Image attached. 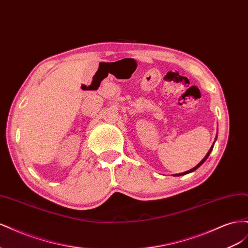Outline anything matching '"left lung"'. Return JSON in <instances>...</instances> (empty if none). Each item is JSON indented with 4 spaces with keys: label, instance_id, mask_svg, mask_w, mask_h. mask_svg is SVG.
Returning a JSON list of instances; mask_svg holds the SVG:
<instances>
[{
    "label": "left lung",
    "instance_id": "1",
    "mask_svg": "<svg viewBox=\"0 0 248 248\" xmlns=\"http://www.w3.org/2000/svg\"><path fill=\"white\" fill-rule=\"evenodd\" d=\"M214 145V144H213ZM212 149H213V146L211 147V148H210V150H209V152L207 153V155L204 157V159H202L199 164H198V166L197 167H194L193 169H191V170H187V171H184V172H181V174H177V175H175V176H183V175H186V174H189V172H191V171H194V170H196L198 168H200L201 166H202V163H204L205 161H206V159L208 158V156L210 155V153H211V151H212Z\"/></svg>",
    "mask_w": 248,
    "mask_h": 248
}]
</instances>
